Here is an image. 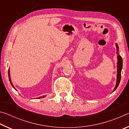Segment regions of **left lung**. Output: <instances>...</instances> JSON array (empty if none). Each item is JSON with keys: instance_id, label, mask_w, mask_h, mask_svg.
<instances>
[{"instance_id": "1", "label": "left lung", "mask_w": 129, "mask_h": 129, "mask_svg": "<svg viewBox=\"0 0 129 129\" xmlns=\"http://www.w3.org/2000/svg\"><path fill=\"white\" fill-rule=\"evenodd\" d=\"M117 48V54H118L117 56V58H118V61H117V82H116V85H115V88L113 90L114 91L115 89L117 88L120 82V81H121V71L122 68V58L121 56L119 55L118 53V46L117 44H115Z\"/></svg>"}]
</instances>
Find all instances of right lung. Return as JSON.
Returning <instances> with one entry per match:
<instances>
[{"label": "right lung", "mask_w": 129, "mask_h": 129, "mask_svg": "<svg viewBox=\"0 0 129 129\" xmlns=\"http://www.w3.org/2000/svg\"><path fill=\"white\" fill-rule=\"evenodd\" d=\"M8 77H9V80H10V84H11V85H12V86L13 87V88H14L15 90H16V89H15V88L14 87V86L13 85V84H12V81H11V77H10V69H9V70H8ZM45 97V96H42V97H39V98H38V99H41V98H43V97Z\"/></svg>", "instance_id": "1"}]
</instances>
